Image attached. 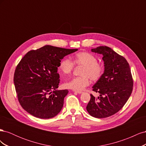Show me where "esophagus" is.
<instances>
[{
  "mask_svg": "<svg viewBox=\"0 0 146 146\" xmlns=\"http://www.w3.org/2000/svg\"><path fill=\"white\" fill-rule=\"evenodd\" d=\"M74 92H77V93H78V94H82V93H83V92H82V91H74Z\"/></svg>",
  "mask_w": 146,
  "mask_h": 146,
  "instance_id": "esophagus-1",
  "label": "esophagus"
}]
</instances>
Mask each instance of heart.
<instances>
[{"label":"heart","instance_id":"obj_1","mask_svg":"<svg viewBox=\"0 0 146 146\" xmlns=\"http://www.w3.org/2000/svg\"><path fill=\"white\" fill-rule=\"evenodd\" d=\"M73 61L76 64L83 65L81 75L83 76L74 77L64 83V86L75 91H82L89 85L90 78L92 81H97L102 76L103 66L98 63L96 57L89 52H79L73 57ZM74 67L72 61L68 58L61 61L59 69L64 75L72 72Z\"/></svg>","mask_w":146,"mask_h":146}]
</instances>
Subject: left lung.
<instances>
[{
  "label": "left lung",
  "instance_id": "8db88e82",
  "mask_svg": "<svg viewBox=\"0 0 146 146\" xmlns=\"http://www.w3.org/2000/svg\"><path fill=\"white\" fill-rule=\"evenodd\" d=\"M91 51L103 55L105 68L102 76L92 86L99 97L91 94L86 110L92 117H107L118 112L130 98L133 86L131 70L125 58L111 48L99 46Z\"/></svg>",
  "mask_w": 146,
  "mask_h": 146
}]
</instances>
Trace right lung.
Here are the masks:
<instances>
[{"label": "right lung", "mask_w": 146, "mask_h": 146, "mask_svg": "<svg viewBox=\"0 0 146 146\" xmlns=\"http://www.w3.org/2000/svg\"><path fill=\"white\" fill-rule=\"evenodd\" d=\"M78 49L46 45L30 50L16 68L14 83L21 105L32 116L50 119L62 109L68 90H58L57 73L64 57Z\"/></svg>", "instance_id": "right-lung-1"}]
</instances>
